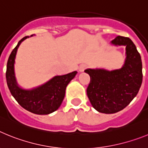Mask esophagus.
<instances>
[{
	"mask_svg": "<svg viewBox=\"0 0 148 148\" xmlns=\"http://www.w3.org/2000/svg\"><path fill=\"white\" fill-rule=\"evenodd\" d=\"M87 67V64H82L79 66V69H78V70H79V71H80V72H82V71H84V70H85Z\"/></svg>",
	"mask_w": 148,
	"mask_h": 148,
	"instance_id": "1",
	"label": "esophagus"
}]
</instances>
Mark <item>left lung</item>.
Listing matches in <instances>:
<instances>
[{"label":"left lung","mask_w":148,"mask_h":148,"mask_svg":"<svg viewBox=\"0 0 148 148\" xmlns=\"http://www.w3.org/2000/svg\"><path fill=\"white\" fill-rule=\"evenodd\" d=\"M114 45L126 47V61L113 71L87 69L90 82L87 94L92 106L100 113L110 114L125 108L138 93L142 83V62L136 47L129 38L117 36Z\"/></svg>","instance_id":"8db88e82"}]
</instances>
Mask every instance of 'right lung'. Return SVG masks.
<instances>
[{
  "mask_svg": "<svg viewBox=\"0 0 148 148\" xmlns=\"http://www.w3.org/2000/svg\"><path fill=\"white\" fill-rule=\"evenodd\" d=\"M27 38L29 36L19 40L9 57L6 65V83L12 96L22 108L35 114L47 115L58 110L61 106L66 86L75 76L77 72L55 76L44 85L33 90H25L18 87L14 75L15 57L21 43Z\"/></svg>",
  "mask_w": 148,
  "mask_h": 148,
  "instance_id": "right-lung-1",
  "label": "right lung"
}]
</instances>
